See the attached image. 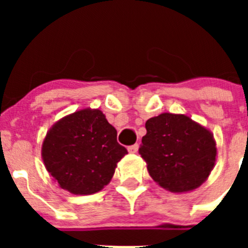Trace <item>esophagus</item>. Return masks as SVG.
<instances>
[{
	"label": "esophagus",
	"mask_w": 248,
	"mask_h": 248,
	"mask_svg": "<svg viewBox=\"0 0 248 248\" xmlns=\"http://www.w3.org/2000/svg\"><path fill=\"white\" fill-rule=\"evenodd\" d=\"M138 148H139V145H138V144H134V145L128 146V151L129 153H137Z\"/></svg>",
	"instance_id": "34e87169"
}]
</instances>
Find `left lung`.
I'll use <instances>...</instances> for the list:
<instances>
[{
    "mask_svg": "<svg viewBox=\"0 0 248 248\" xmlns=\"http://www.w3.org/2000/svg\"><path fill=\"white\" fill-rule=\"evenodd\" d=\"M139 154L150 176L172 192L194 190L207 179L216 160L212 134L183 114L163 113L145 123Z\"/></svg>",
    "mask_w": 248,
    "mask_h": 248,
    "instance_id": "1",
    "label": "left lung"
}]
</instances>
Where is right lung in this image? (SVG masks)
I'll use <instances>...</instances> for the list:
<instances>
[{
	"label": "right lung",
	"instance_id": "obj_1",
	"mask_svg": "<svg viewBox=\"0 0 248 248\" xmlns=\"http://www.w3.org/2000/svg\"><path fill=\"white\" fill-rule=\"evenodd\" d=\"M125 154L115 128L98 109H83L59 120L42 146L47 171L62 189L76 195L102 190Z\"/></svg>",
	"mask_w": 248,
	"mask_h": 248
}]
</instances>
